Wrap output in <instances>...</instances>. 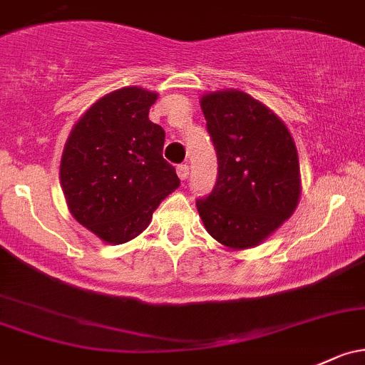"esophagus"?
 I'll list each match as a JSON object with an SVG mask.
<instances>
[{
  "label": "esophagus",
  "mask_w": 365,
  "mask_h": 365,
  "mask_svg": "<svg viewBox=\"0 0 365 365\" xmlns=\"http://www.w3.org/2000/svg\"><path fill=\"white\" fill-rule=\"evenodd\" d=\"M178 175L181 181H186L187 175H190V167L186 165V163H182V165H178Z\"/></svg>",
  "instance_id": "obj_1"
}]
</instances>
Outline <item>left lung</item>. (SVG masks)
<instances>
[{
  "label": "left lung",
  "mask_w": 365,
  "mask_h": 365,
  "mask_svg": "<svg viewBox=\"0 0 365 365\" xmlns=\"http://www.w3.org/2000/svg\"><path fill=\"white\" fill-rule=\"evenodd\" d=\"M217 179L197 209L207 231L230 249H249L289 219L299 202V160L291 132L249 93L202 97Z\"/></svg>",
  "instance_id": "left-lung-1"
}]
</instances>
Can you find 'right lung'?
Segmentation results:
<instances>
[{
    "label": "right lung",
    "mask_w": 365,
    "mask_h": 365,
    "mask_svg": "<svg viewBox=\"0 0 365 365\" xmlns=\"http://www.w3.org/2000/svg\"><path fill=\"white\" fill-rule=\"evenodd\" d=\"M155 92L120 88L74 125L61 160V182L80 225L108 244L143 233L163 198L178 190L163 158L165 130L148 118Z\"/></svg>",
    "instance_id": "1"
}]
</instances>
